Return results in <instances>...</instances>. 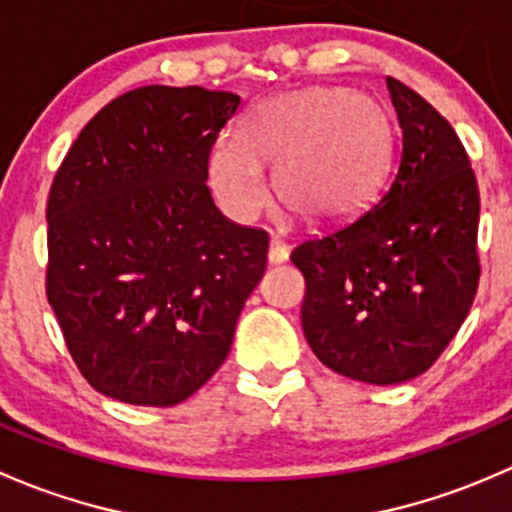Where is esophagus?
I'll return each instance as SVG.
<instances>
[{"label":"esophagus","mask_w":512,"mask_h":512,"mask_svg":"<svg viewBox=\"0 0 512 512\" xmlns=\"http://www.w3.org/2000/svg\"><path fill=\"white\" fill-rule=\"evenodd\" d=\"M288 258V246L286 241H281L278 236H271V244H268V263H283Z\"/></svg>","instance_id":"34e87169"}]
</instances>
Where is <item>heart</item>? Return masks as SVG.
I'll use <instances>...</instances> for the list:
<instances>
[{
  "instance_id": "obj_1",
  "label": "heart",
  "mask_w": 512,
  "mask_h": 512,
  "mask_svg": "<svg viewBox=\"0 0 512 512\" xmlns=\"http://www.w3.org/2000/svg\"><path fill=\"white\" fill-rule=\"evenodd\" d=\"M392 125L374 100L318 88L268 100L249 113L241 140H219L209 160L214 197L234 219L268 202L263 165H276L281 202L298 217L335 221L365 207L387 175Z\"/></svg>"
}]
</instances>
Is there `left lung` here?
Returning <instances> with one entry per match:
<instances>
[{
  "label": "left lung",
  "instance_id": "left-lung-1",
  "mask_svg": "<svg viewBox=\"0 0 512 512\" xmlns=\"http://www.w3.org/2000/svg\"><path fill=\"white\" fill-rule=\"evenodd\" d=\"M402 155L367 212L293 249L305 278L303 333L320 362L367 384H399L439 360L481 278L476 175L449 120L387 78Z\"/></svg>",
  "mask_w": 512,
  "mask_h": 512
}]
</instances>
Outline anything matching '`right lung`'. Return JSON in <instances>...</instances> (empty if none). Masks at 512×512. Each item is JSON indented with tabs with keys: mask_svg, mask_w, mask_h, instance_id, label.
Wrapping results in <instances>:
<instances>
[{
	"mask_svg": "<svg viewBox=\"0 0 512 512\" xmlns=\"http://www.w3.org/2000/svg\"><path fill=\"white\" fill-rule=\"evenodd\" d=\"M236 93L142 86L100 108L49 192L46 298L93 389L175 407L226 360L268 234L214 207L209 155Z\"/></svg>",
	"mask_w": 512,
	"mask_h": 512,
	"instance_id": "right-lung-1",
	"label": "right lung"
}]
</instances>
